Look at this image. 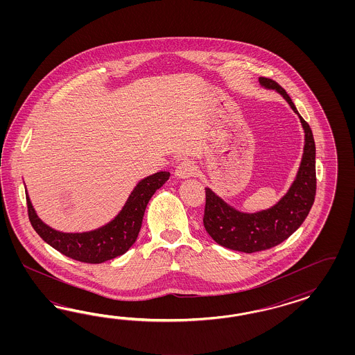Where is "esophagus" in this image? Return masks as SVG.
Wrapping results in <instances>:
<instances>
[{
  "instance_id": "34e87169",
  "label": "esophagus",
  "mask_w": 355,
  "mask_h": 355,
  "mask_svg": "<svg viewBox=\"0 0 355 355\" xmlns=\"http://www.w3.org/2000/svg\"><path fill=\"white\" fill-rule=\"evenodd\" d=\"M195 172H196V168H195L193 162H189V160H183L177 165L174 174H175V177L184 180V178L193 177Z\"/></svg>"
}]
</instances>
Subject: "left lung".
I'll return each instance as SVG.
<instances>
[{
    "mask_svg": "<svg viewBox=\"0 0 355 355\" xmlns=\"http://www.w3.org/2000/svg\"><path fill=\"white\" fill-rule=\"evenodd\" d=\"M259 82L264 88L279 92L298 114L304 130V147L301 165L291 189L268 209L245 214L225 203L211 189H205L203 224L207 233L220 246L246 254L275 248L288 239L309 215L316 193V150L311 128L300 116L282 87L268 78H259Z\"/></svg>",
    "mask_w": 355,
    "mask_h": 355,
    "instance_id": "8db88e82",
    "label": "left lung"
}]
</instances>
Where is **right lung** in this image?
<instances>
[{"label": "right lung", "instance_id": "add662e5", "mask_svg": "<svg viewBox=\"0 0 355 355\" xmlns=\"http://www.w3.org/2000/svg\"><path fill=\"white\" fill-rule=\"evenodd\" d=\"M171 177L169 172H157L143 178L131 191L119 215L98 229L83 233H64L44 224L33 209L26 191L28 217L35 232L44 242L67 258L82 263L100 264L123 255L137 241L146 207L152 195Z\"/></svg>", "mask_w": 355, "mask_h": 355}]
</instances>
